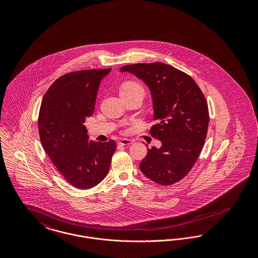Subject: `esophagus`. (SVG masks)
Wrapping results in <instances>:
<instances>
[{
  "label": "esophagus",
  "instance_id": "esophagus-1",
  "mask_svg": "<svg viewBox=\"0 0 258 258\" xmlns=\"http://www.w3.org/2000/svg\"><path fill=\"white\" fill-rule=\"evenodd\" d=\"M134 143V141L133 140H131V139H125V138H123V139H121V140H119L118 141V144L119 145H131V144H133Z\"/></svg>",
  "mask_w": 258,
  "mask_h": 258
}]
</instances>
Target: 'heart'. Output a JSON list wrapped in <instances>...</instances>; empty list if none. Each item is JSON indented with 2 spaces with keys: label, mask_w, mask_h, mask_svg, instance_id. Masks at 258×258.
Wrapping results in <instances>:
<instances>
[{
  "label": "heart",
  "mask_w": 258,
  "mask_h": 258,
  "mask_svg": "<svg viewBox=\"0 0 258 258\" xmlns=\"http://www.w3.org/2000/svg\"><path fill=\"white\" fill-rule=\"evenodd\" d=\"M127 94H141L144 96V88L135 81H127L121 88V95Z\"/></svg>",
  "instance_id": "heart-1"
}]
</instances>
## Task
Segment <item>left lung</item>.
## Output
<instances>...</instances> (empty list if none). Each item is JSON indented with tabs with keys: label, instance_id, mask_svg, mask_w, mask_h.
<instances>
[{
	"label": "left lung",
	"instance_id": "1",
	"mask_svg": "<svg viewBox=\"0 0 258 258\" xmlns=\"http://www.w3.org/2000/svg\"><path fill=\"white\" fill-rule=\"evenodd\" d=\"M120 72L143 80L153 99L156 124L150 133L161 147L148 149L140 170L162 185L179 182L190 171L205 143L209 110L203 93L189 75L163 62L126 64Z\"/></svg>",
	"mask_w": 258,
	"mask_h": 258
}]
</instances>
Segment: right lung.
<instances>
[{
	"instance_id": "obj_1",
	"label": "right lung",
	"mask_w": 258,
	"mask_h": 258,
	"mask_svg": "<svg viewBox=\"0 0 258 258\" xmlns=\"http://www.w3.org/2000/svg\"><path fill=\"white\" fill-rule=\"evenodd\" d=\"M110 72L98 69L64 74L41 101L38 132L42 147L62 177L80 189L94 187L105 178L116 150L114 140L89 142L84 125L95 110L100 81Z\"/></svg>"
}]
</instances>
